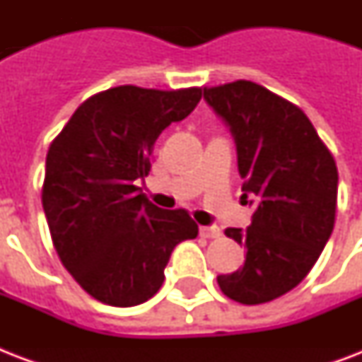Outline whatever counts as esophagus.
Masks as SVG:
<instances>
[{"instance_id":"esophagus-1","label":"esophagus","mask_w":362,"mask_h":362,"mask_svg":"<svg viewBox=\"0 0 362 362\" xmlns=\"http://www.w3.org/2000/svg\"><path fill=\"white\" fill-rule=\"evenodd\" d=\"M199 233H201V237H204V238H218L221 235V231L216 226L199 227Z\"/></svg>"}]
</instances>
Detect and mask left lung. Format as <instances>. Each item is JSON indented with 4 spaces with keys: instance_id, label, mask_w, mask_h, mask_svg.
<instances>
[{
    "instance_id": "obj_1",
    "label": "left lung",
    "mask_w": 362,
    "mask_h": 362,
    "mask_svg": "<svg viewBox=\"0 0 362 362\" xmlns=\"http://www.w3.org/2000/svg\"><path fill=\"white\" fill-rule=\"evenodd\" d=\"M204 99L235 136L242 197L255 204L252 226L226 229L246 261L218 286L240 304L269 303L306 278L331 237L337 161L297 105L255 82L204 88Z\"/></svg>"
}]
</instances>
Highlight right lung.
<instances>
[{"label": "right lung", "mask_w": 362, "mask_h": 362, "mask_svg": "<svg viewBox=\"0 0 362 362\" xmlns=\"http://www.w3.org/2000/svg\"><path fill=\"white\" fill-rule=\"evenodd\" d=\"M201 88L116 86L88 98L48 148L42 209L59 261L78 286L110 306L159 291L176 244L195 238L187 210L150 203L136 180L150 173L159 133L184 120Z\"/></svg>", "instance_id": "obj_1"}]
</instances>
